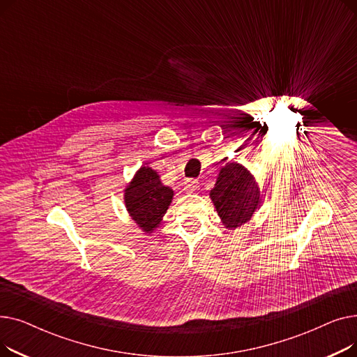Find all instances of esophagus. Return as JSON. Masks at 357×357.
I'll use <instances>...</instances> for the list:
<instances>
[{"mask_svg": "<svg viewBox=\"0 0 357 357\" xmlns=\"http://www.w3.org/2000/svg\"><path fill=\"white\" fill-rule=\"evenodd\" d=\"M198 188H199V182L198 181H188V182H186V185H185V192L192 194Z\"/></svg>", "mask_w": 357, "mask_h": 357, "instance_id": "esophagus-1", "label": "esophagus"}]
</instances>
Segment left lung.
I'll use <instances>...</instances> for the list:
<instances>
[{
	"label": "left lung",
	"mask_w": 357,
	"mask_h": 357,
	"mask_svg": "<svg viewBox=\"0 0 357 357\" xmlns=\"http://www.w3.org/2000/svg\"><path fill=\"white\" fill-rule=\"evenodd\" d=\"M210 198L222 226L229 230L249 222L261 202L256 178L248 167L237 162L221 166Z\"/></svg>",
	"instance_id": "left-lung-1"
}]
</instances>
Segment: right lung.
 <instances>
[{
	"instance_id": "right-lung-1",
	"label": "right lung",
	"mask_w": 357,
	"mask_h": 357,
	"mask_svg": "<svg viewBox=\"0 0 357 357\" xmlns=\"http://www.w3.org/2000/svg\"><path fill=\"white\" fill-rule=\"evenodd\" d=\"M172 199L174 190L163 185L155 169L144 165L124 188L126 210L146 234H152L159 227Z\"/></svg>"
}]
</instances>
